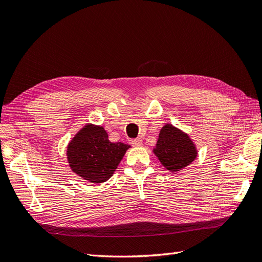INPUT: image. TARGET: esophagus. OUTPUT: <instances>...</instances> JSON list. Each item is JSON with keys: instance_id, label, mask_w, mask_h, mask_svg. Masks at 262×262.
<instances>
[{"instance_id": "34e87169", "label": "esophagus", "mask_w": 262, "mask_h": 262, "mask_svg": "<svg viewBox=\"0 0 262 262\" xmlns=\"http://www.w3.org/2000/svg\"><path fill=\"white\" fill-rule=\"evenodd\" d=\"M142 143H143V141H142V139H141V138H137V139H133V140H131V144H132L133 146H137V147H139V146H141V145H142Z\"/></svg>"}]
</instances>
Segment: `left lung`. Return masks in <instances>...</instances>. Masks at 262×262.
Instances as JSON below:
<instances>
[{"label": "left lung", "instance_id": "left-lung-1", "mask_svg": "<svg viewBox=\"0 0 262 262\" xmlns=\"http://www.w3.org/2000/svg\"><path fill=\"white\" fill-rule=\"evenodd\" d=\"M154 153L166 169L178 171L196 157V149L187 134L175 126L166 124L158 136Z\"/></svg>", "mask_w": 262, "mask_h": 262}]
</instances>
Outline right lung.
<instances>
[{"instance_id":"1","label":"right lung","mask_w":262,"mask_h":262,"mask_svg":"<svg viewBox=\"0 0 262 262\" xmlns=\"http://www.w3.org/2000/svg\"><path fill=\"white\" fill-rule=\"evenodd\" d=\"M130 145L108 140L102 126L87 124L70 142L67 155L70 167L78 176L100 184L113 176Z\"/></svg>"}]
</instances>
